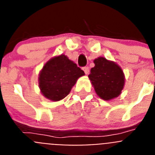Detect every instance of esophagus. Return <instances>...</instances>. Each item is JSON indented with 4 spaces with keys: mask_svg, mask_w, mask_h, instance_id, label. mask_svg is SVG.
I'll use <instances>...</instances> for the list:
<instances>
[{
    "mask_svg": "<svg viewBox=\"0 0 155 155\" xmlns=\"http://www.w3.org/2000/svg\"><path fill=\"white\" fill-rule=\"evenodd\" d=\"M83 69V71H84V73H85V74H89V68H87V67H84V68H82Z\"/></svg>",
    "mask_w": 155,
    "mask_h": 155,
    "instance_id": "1",
    "label": "esophagus"
}]
</instances>
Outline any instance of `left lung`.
Here are the masks:
<instances>
[{
	"instance_id": "left-lung-1",
	"label": "left lung",
	"mask_w": 155,
	"mask_h": 155,
	"mask_svg": "<svg viewBox=\"0 0 155 155\" xmlns=\"http://www.w3.org/2000/svg\"><path fill=\"white\" fill-rule=\"evenodd\" d=\"M94 63V67L91 69L88 78L97 94L106 101L119 96L125 81L120 67L104 57L95 59Z\"/></svg>"
}]
</instances>
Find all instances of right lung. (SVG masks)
I'll return each mask as SVG.
<instances>
[{"instance_id":"obj_1","label":"right lung","mask_w":155,"mask_h":155,"mask_svg":"<svg viewBox=\"0 0 155 155\" xmlns=\"http://www.w3.org/2000/svg\"><path fill=\"white\" fill-rule=\"evenodd\" d=\"M84 74V71L65 55L52 58L39 74L41 92L50 100L60 101L69 94L78 78Z\"/></svg>"}]
</instances>
